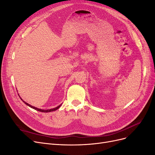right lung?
<instances>
[{
    "label": "right lung",
    "mask_w": 155,
    "mask_h": 155,
    "mask_svg": "<svg viewBox=\"0 0 155 155\" xmlns=\"http://www.w3.org/2000/svg\"><path fill=\"white\" fill-rule=\"evenodd\" d=\"M20 99H21V100H22V101L25 104H26L27 106H30V107H31V108H33V109H34V110H37V111H41V112H44V113H48V112H51V111H56V110H58L59 107L61 106V104H60V105H59L58 106H57V107H54V108H52V109H50V110H42V109H39V108H37V107H34V106H31V105H30V104H29L28 103H26L25 101H23L21 97H20Z\"/></svg>",
    "instance_id": "obj_1"
}]
</instances>
